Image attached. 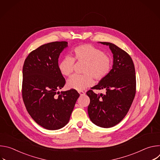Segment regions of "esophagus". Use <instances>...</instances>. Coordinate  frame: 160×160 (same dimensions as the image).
Listing matches in <instances>:
<instances>
[{
    "label": "esophagus",
    "instance_id": "esophagus-1",
    "mask_svg": "<svg viewBox=\"0 0 160 160\" xmlns=\"http://www.w3.org/2000/svg\"><path fill=\"white\" fill-rule=\"evenodd\" d=\"M78 93L80 94V95L82 96H84L85 94V93L83 92V91H79Z\"/></svg>",
    "mask_w": 160,
    "mask_h": 160
}]
</instances>
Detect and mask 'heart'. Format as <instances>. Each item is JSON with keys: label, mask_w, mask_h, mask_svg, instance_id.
Segmentation results:
<instances>
[{"label": "heart", "mask_w": 160, "mask_h": 160, "mask_svg": "<svg viewBox=\"0 0 160 160\" xmlns=\"http://www.w3.org/2000/svg\"><path fill=\"white\" fill-rule=\"evenodd\" d=\"M73 58L66 56L58 65L61 73L69 76L73 71L75 60L86 62L83 73L85 75H73L67 81L69 88L82 91L94 83V77L101 80L109 72L111 68V59L101 49L90 44L81 45L73 51Z\"/></svg>", "instance_id": "b5f03b06"}]
</instances>
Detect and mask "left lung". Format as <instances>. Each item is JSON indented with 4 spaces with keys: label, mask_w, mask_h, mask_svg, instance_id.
<instances>
[{
    "label": "left lung",
    "mask_w": 160,
    "mask_h": 160,
    "mask_svg": "<svg viewBox=\"0 0 160 160\" xmlns=\"http://www.w3.org/2000/svg\"><path fill=\"white\" fill-rule=\"evenodd\" d=\"M108 45L113 55V64L109 73L92 89H105L106 94L98 95L92 90L87 92L90 98L88 114L97 126L110 128L119 123L127 114L135 95V67L131 57L123 50L110 42Z\"/></svg>",
    "instance_id": "1"
}]
</instances>
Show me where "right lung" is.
I'll use <instances>...</instances> for the list:
<instances>
[{
  "label": "right lung",
  "mask_w": 160,
  "mask_h": 160,
  "mask_svg": "<svg viewBox=\"0 0 160 160\" xmlns=\"http://www.w3.org/2000/svg\"><path fill=\"white\" fill-rule=\"evenodd\" d=\"M68 47L65 41L43 44L31 52L22 68V96L31 117L48 130H58L70 120L80 94L77 90L58 91L65 79L58 59Z\"/></svg>",
  "instance_id": "obj_1"
}]
</instances>
